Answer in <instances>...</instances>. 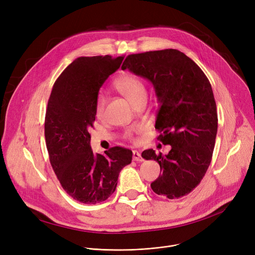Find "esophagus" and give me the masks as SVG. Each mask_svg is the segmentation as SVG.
Here are the masks:
<instances>
[{"instance_id":"esophagus-1","label":"esophagus","mask_w":255,"mask_h":255,"mask_svg":"<svg viewBox=\"0 0 255 255\" xmlns=\"http://www.w3.org/2000/svg\"><path fill=\"white\" fill-rule=\"evenodd\" d=\"M133 160L135 161H143L141 154L137 150H133Z\"/></svg>"}]
</instances>
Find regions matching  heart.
Segmentation results:
<instances>
[{"label":"heart","mask_w":255,"mask_h":255,"mask_svg":"<svg viewBox=\"0 0 255 255\" xmlns=\"http://www.w3.org/2000/svg\"><path fill=\"white\" fill-rule=\"evenodd\" d=\"M115 87L122 95H124L129 100V102L133 106L136 105L139 101L146 99V97H147V91H146V88H145L144 83L139 78H137L133 75H124V76L120 77L115 82ZM105 107H106V96L104 93L100 92L98 94L97 100H96V114H97V116L101 117L104 114ZM124 136H125V138L130 139V140L134 139L132 130L126 131Z\"/></svg>","instance_id":"1"}]
</instances>
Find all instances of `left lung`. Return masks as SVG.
<instances>
[{
  "label": "left lung",
  "mask_w": 255,
  "mask_h": 255,
  "mask_svg": "<svg viewBox=\"0 0 255 255\" xmlns=\"http://www.w3.org/2000/svg\"><path fill=\"white\" fill-rule=\"evenodd\" d=\"M121 68L153 85L159 103L157 139L171 146L165 155L153 149L141 154L160 166L161 173L150 185L152 191L171 200L190 194L211 163L218 129L208 78L195 61L176 49L130 54Z\"/></svg>",
  "instance_id": "1"
}]
</instances>
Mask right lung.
Returning a JSON list of instances; mask_svg holds the SVG:
<instances>
[{"mask_svg": "<svg viewBox=\"0 0 255 255\" xmlns=\"http://www.w3.org/2000/svg\"><path fill=\"white\" fill-rule=\"evenodd\" d=\"M124 56H83L55 81L45 115L44 134L51 166L63 190L84 204L106 201L116 190L132 151L115 146L94 154L89 130L96 119V100L105 81Z\"/></svg>", "mask_w": 255, "mask_h": 255, "instance_id": "obj_1", "label": "right lung"}]
</instances>
